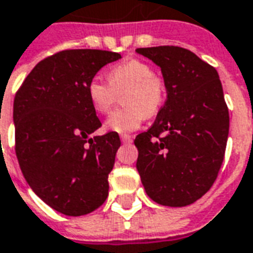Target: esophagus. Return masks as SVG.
Listing matches in <instances>:
<instances>
[{
  "label": "esophagus",
  "mask_w": 253,
  "mask_h": 253,
  "mask_svg": "<svg viewBox=\"0 0 253 253\" xmlns=\"http://www.w3.org/2000/svg\"><path fill=\"white\" fill-rule=\"evenodd\" d=\"M121 141L123 143H130L132 141V135H130V134H122Z\"/></svg>",
  "instance_id": "1"
}]
</instances>
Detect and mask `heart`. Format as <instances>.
<instances>
[{
    "label": "heart",
    "instance_id": "1",
    "mask_svg": "<svg viewBox=\"0 0 253 253\" xmlns=\"http://www.w3.org/2000/svg\"><path fill=\"white\" fill-rule=\"evenodd\" d=\"M125 107L111 112L106 127L115 132L134 131L143 119L160 111L166 102L168 84L164 76L155 74L154 67L141 59H128L108 71V80L95 75L89 80L87 93L93 110L99 114L110 111L117 92L125 91Z\"/></svg>",
    "mask_w": 253,
    "mask_h": 253
}]
</instances>
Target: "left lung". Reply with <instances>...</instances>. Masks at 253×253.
Masks as SVG:
<instances>
[{
    "mask_svg": "<svg viewBox=\"0 0 253 253\" xmlns=\"http://www.w3.org/2000/svg\"><path fill=\"white\" fill-rule=\"evenodd\" d=\"M160 65L168 99L153 126L135 138L136 169L147 196L165 207L197 201L216 181L229 112L214 67L174 45L138 48Z\"/></svg>",
    "mask_w": 253,
    "mask_h": 253,
    "instance_id": "1",
    "label": "left lung"
}]
</instances>
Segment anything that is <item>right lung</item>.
<instances>
[{"mask_svg":"<svg viewBox=\"0 0 253 253\" xmlns=\"http://www.w3.org/2000/svg\"><path fill=\"white\" fill-rule=\"evenodd\" d=\"M117 52L67 49L32 69L14 96L16 155L32 190L57 212L82 216L108 196L118 132L88 138L102 126L87 87Z\"/></svg>","mask_w":253,"mask_h":253,"instance_id":"1","label":"right lung"}]
</instances>
